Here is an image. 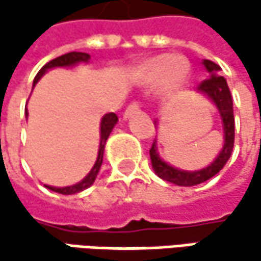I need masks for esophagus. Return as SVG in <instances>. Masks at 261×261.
Wrapping results in <instances>:
<instances>
[{"instance_id":"34e87169","label":"esophagus","mask_w":261,"mask_h":261,"mask_svg":"<svg viewBox=\"0 0 261 261\" xmlns=\"http://www.w3.org/2000/svg\"><path fill=\"white\" fill-rule=\"evenodd\" d=\"M140 107H142V104L139 102V101H133L130 102V106L125 109V112H124V118L127 119V118H131L134 113H137L139 110H140Z\"/></svg>"}]
</instances>
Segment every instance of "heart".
I'll use <instances>...</instances> for the list:
<instances>
[{"label": "heart", "instance_id": "heart-1", "mask_svg": "<svg viewBox=\"0 0 261 261\" xmlns=\"http://www.w3.org/2000/svg\"><path fill=\"white\" fill-rule=\"evenodd\" d=\"M189 63L177 56H157L148 60L142 66V77L148 83H154L157 80H162V84L165 89L172 90L178 87L187 77Z\"/></svg>", "mask_w": 261, "mask_h": 261}]
</instances>
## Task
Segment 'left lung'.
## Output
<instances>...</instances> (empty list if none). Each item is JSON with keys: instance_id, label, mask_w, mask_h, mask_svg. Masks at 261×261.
<instances>
[{"instance_id": "obj_1", "label": "left lung", "mask_w": 261, "mask_h": 261, "mask_svg": "<svg viewBox=\"0 0 261 261\" xmlns=\"http://www.w3.org/2000/svg\"><path fill=\"white\" fill-rule=\"evenodd\" d=\"M202 63L207 68V71L210 72V77L201 81L196 89L199 92L205 93L216 104V107L221 113V118H222V124H224L225 143H224L221 154L212 165H208L207 168L196 171V172H186V171L175 169V168L169 166L168 163H165L159 157L155 142H154L149 149L154 172L160 178L174 182V184H178V186H196V184H201V182L210 180L212 177H215L227 165V162L233 152V146H234V115H233V98H231L230 87L227 84V80L218 75V71L221 68L216 63H213L210 60H204Z\"/></svg>"}]
</instances>
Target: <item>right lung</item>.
Masks as SVG:
<instances>
[{"mask_svg":"<svg viewBox=\"0 0 261 261\" xmlns=\"http://www.w3.org/2000/svg\"><path fill=\"white\" fill-rule=\"evenodd\" d=\"M89 59H90V56L86 54V53H75V51H74V53L63 54V56H60V57H57V59L48 62V63L37 72L33 86H34V84L39 81V79L45 74L46 69H51V68H56V66H72V65L79 63V62H89ZM116 122H118V116H116L115 113H107V115L102 118V121H101V142H99L98 159H96V162H95L92 171L87 174V177H86L83 181H80L79 184H74V186H68V187H51V186H45V187H48V189H51V190H54V192H57V193H62V195H74V193H79L81 190L87 189L89 186H92L93 181H95V178H96V175H98V171H99L101 165H102V155H104L106 142H107L109 134L112 133V130H113V127H115Z\"/></svg>","mask_w":261,"mask_h":261,"instance_id":"1","label":"right lung"}]
</instances>
